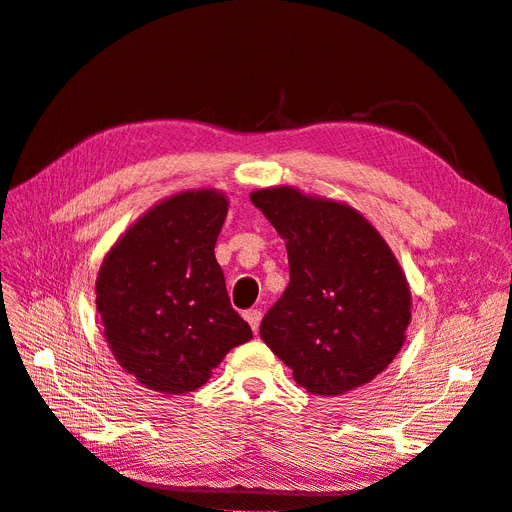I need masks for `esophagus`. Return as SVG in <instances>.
I'll use <instances>...</instances> for the list:
<instances>
[{"label":"esophagus","instance_id":"esophagus-1","mask_svg":"<svg viewBox=\"0 0 512 512\" xmlns=\"http://www.w3.org/2000/svg\"><path fill=\"white\" fill-rule=\"evenodd\" d=\"M245 320L250 322L252 331H254V333H258V329H260V320H262V312H260V309H247V312H245Z\"/></svg>","mask_w":512,"mask_h":512}]
</instances>
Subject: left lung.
Instances as JSON below:
<instances>
[{
  "label": "left lung",
  "mask_w": 512,
  "mask_h": 512,
  "mask_svg": "<svg viewBox=\"0 0 512 512\" xmlns=\"http://www.w3.org/2000/svg\"><path fill=\"white\" fill-rule=\"evenodd\" d=\"M250 198L284 237L290 265L260 337L314 395L374 380L404 346L410 322V288L389 245L348 205L292 188Z\"/></svg>",
  "instance_id": "left-lung-1"
}]
</instances>
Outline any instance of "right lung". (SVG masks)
<instances>
[{
	"label": "right lung",
	"mask_w": 512,
	"mask_h": 512,
	"mask_svg": "<svg viewBox=\"0 0 512 512\" xmlns=\"http://www.w3.org/2000/svg\"><path fill=\"white\" fill-rule=\"evenodd\" d=\"M228 200L183 192L147 211L102 262L96 305L119 365L151 391L203 386L252 329L230 305L215 241Z\"/></svg>",
	"instance_id": "obj_1"
}]
</instances>
